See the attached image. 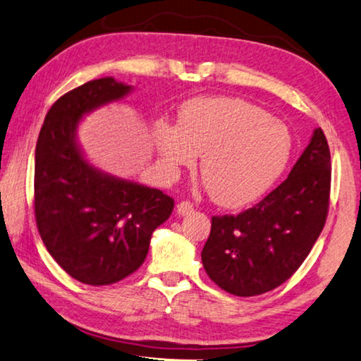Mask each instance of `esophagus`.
I'll return each instance as SVG.
<instances>
[{"label": "esophagus", "instance_id": "1", "mask_svg": "<svg viewBox=\"0 0 361 361\" xmlns=\"http://www.w3.org/2000/svg\"><path fill=\"white\" fill-rule=\"evenodd\" d=\"M193 212V204L190 202H180L177 204V214L179 216H188Z\"/></svg>", "mask_w": 361, "mask_h": 361}]
</instances>
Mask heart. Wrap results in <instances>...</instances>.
<instances>
[{
	"mask_svg": "<svg viewBox=\"0 0 361 361\" xmlns=\"http://www.w3.org/2000/svg\"><path fill=\"white\" fill-rule=\"evenodd\" d=\"M155 142L169 171L192 168L202 155L200 169L212 198L230 208L261 197L291 155V135L283 123L257 105L230 97L185 104L179 126L158 123Z\"/></svg>",
	"mask_w": 361,
	"mask_h": 361,
	"instance_id": "1",
	"label": "heart"
}]
</instances>
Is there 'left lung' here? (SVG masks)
Instances as JSON below:
<instances>
[{"label":"left lung","mask_w":361,"mask_h":361,"mask_svg":"<svg viewBox=\"0 0 361 361\" xmlns=\"http://www.w3.org/2000/svg\"><path fill=\"white\" fill-rule=\"evenodd\" d=\"M331 155L317 128L288 179L238 216H214L202 261L209 279L240 298L285 283L309 256L326 222Z\"/></svg>","instance_id":"1"}]
</instances>
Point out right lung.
Returning a JSON list of instances; mask_svg holds the SVG:
<instances>
[{"mask_svg": "<svg viewBox=\"0 0 361 361\" xmlns=\"http://www.w3.org/2000/svg\"><path fill=\"white\" fill-rule=\"evenodd\" d=\"M134 87L111 76L87 81L47 111L35 150V217L46 250L85 285H111L144 264L153 230L173 198L90 163L78 142L81 120L120 102Z\"/></svg>", "mask_w": 361, "mask_h": 361, "instance_id": "obj_1", "label": "right lung"}]
</instances>
